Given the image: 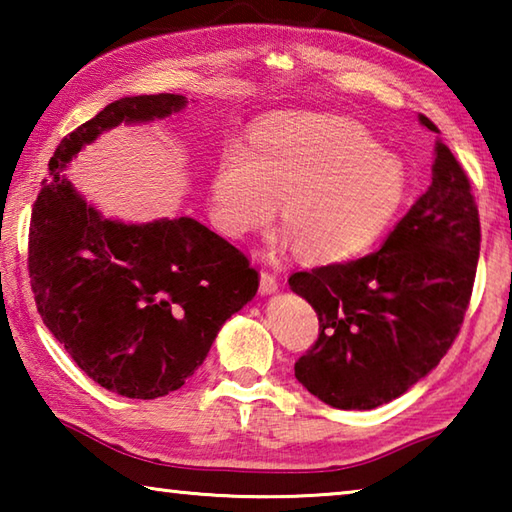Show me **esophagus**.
<instances>
[{
  "label": "esophagus",
  "instance_id": "1",
  "mask_svg": "<svg viewBox=\"0 0 512 512\" xmlns=\"http://www.w3.org/2000/svg\"><path fill=\"white\" fill-rule=\"evenodd\" d=\"M275 291H277V277L273 273L262 271V275H259V293H262V296H271Z\"/></svg>",
  "mask_w": 512,
  "mask_h": 512
}]
</instances>
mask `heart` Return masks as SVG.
<instances>
[{
    "mask_svg": "<svg viewBox=\"0 0 512 512\" xmlns=\"http://www.w3.org/2000/svg\"><path fill=\"white\" fill-rule=\"evenodd\" d=\"M406 198L400 158L357 121L327 112H277L250 128L214 164L210 219L223 237L266 228L280 203L277 248L311 264L361 255L384 235Z\"/></svg>",
    "mask_w": 512,
    "mask_h": 512,
    "instance_id": "heart-1",
    "label": "heart"
}]
</instances>
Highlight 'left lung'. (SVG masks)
<instances>
[{
	"instance_id": "1",
	"label": "left lung",
	"mask_w": 512,
	"mask_h": 512,
	"mask_svg": "<svg viewBox=\"0 0 512 512\" xmlns=\"http://www.w3.org/2000/svg\"><path fill=\"white\" fill-rule=\"evenodd\" d=\"M420 121L438 133L427 117ZM479 241L465 171L436 140L431 185L377 253L289 277L320 323L316 345L296 361V379L343 411L404 395L452 348L470 305Z\"/></svg>"
}]
</instances>
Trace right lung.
I'll return each mask as SVG.
<instances>
[{
    "label": "right lung",
    "mask_w": 512,
    "mask_h": 512,
    "mask_svg": "<svg viewBox=\"0 0 512 512\" xmlns=\"http://www.w3.org/2000/svg\"><path fill=\"white\" fill-rule=\"evenodd\" d=\"M187 103L183 94L110 103L58 144L31 214L42 320L85 375L133 400L169 395L194 375L225 320L255 298L257 271L192 216L110 219L63 171L112 128L167 119Z\"/></svg>",
    "instance_id": "add662e5"
}]
</instances>
